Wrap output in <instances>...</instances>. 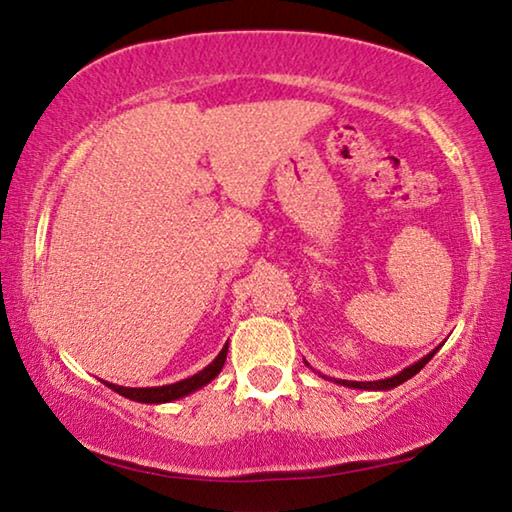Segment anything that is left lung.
I'll return each instance as SVG.
<instances>
[{"instance_id":"left-lung-1","label":"left lung","mask_w":512,"mask_h":512,"mask_svg":"<svg viewBox=\"0 0 512 512\" xmlns=\"http://www.w3.org/2000/svg\"><path fill=\"white\" fill-rule=\"evenodd\" d=\"M442 348V344L437 346V348H433L431 353L428 355H424V358L421 360H417L415 364H410V367H405L403 371H399L396 373V376H392V378H383V380H367V383H362V380H342V378H328V376H321L319 371V376L321 378H326V380H332V383H337V385H344V387H353V389H367V392H385V389H392V387H399L401 383H405V380H410L412 376H415V373H419L421 369L426 367L428 362L433 360V355L440 351ZM307 364V362H305ZM307 367H310V364H307ZM312 369V367H310Z\"/></svg>"}]
</instances>
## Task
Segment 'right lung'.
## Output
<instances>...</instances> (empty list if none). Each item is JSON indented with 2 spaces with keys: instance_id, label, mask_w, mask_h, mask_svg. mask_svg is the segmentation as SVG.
Masks as SVG:
<instances>
[{
  "instance_id": "right-lung-1",
  "label": "right lung",
  "mask_w": 512,
  "mask_h": 512,
  "mask_svg": "<svg viewBox=\"0 0 512 512\" xmlns=\"http://www.w3.org/2000/svg\"><path fill=\"white\" fill-rule=\"evenodd\" d=\"M225 358H227V344L221 348V353L216 355L214 362H209L205 369L196 373V376L177 380V383H173V385L123 387V385L107 383V380H102V383L107 385L109 389H113V392H118L120 396H125V399H129V401H136V403H170V401L182 399V396H189L193 392H198V389H202L207 383H212L218 373H221Z\"/></svg>"
}]
</instances>
